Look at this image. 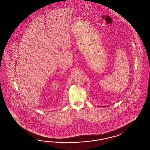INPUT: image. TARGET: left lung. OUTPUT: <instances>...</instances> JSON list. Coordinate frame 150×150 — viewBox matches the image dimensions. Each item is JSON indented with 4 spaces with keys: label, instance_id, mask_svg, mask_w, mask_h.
<instances>
[{
    "label": "left lung",
    "instance_id": "1",
    "mask_svg": "<svg viewBox=\"0 0 150 150\" xmlns=\"http://www.w3.org/2000/svg\"><path fill=\"white\" fill-rule=\"evenodd\" d=\"M98 107H102V106H100V105H98ZM103 107H108V106H103Z\"/></svg>",
    "mask_w": 150,
    "mask_h": 150
}]
</instances>
